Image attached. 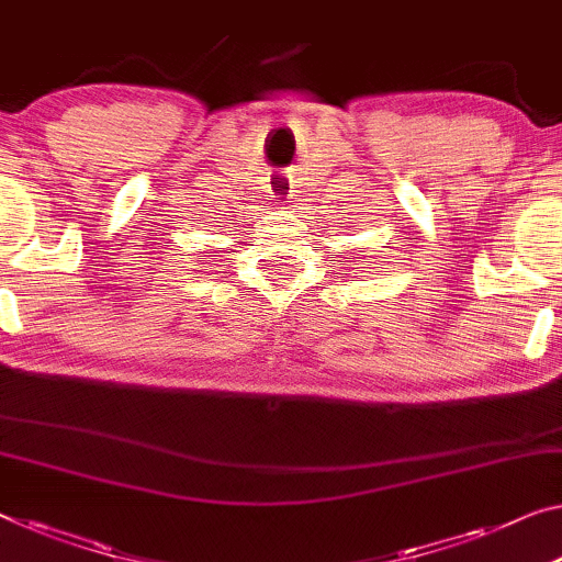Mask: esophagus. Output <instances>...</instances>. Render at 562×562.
<instances>
[{
    "mask_svg": "<svg viewBox=\"0 0 562 562\" xmlns=\"http://www.w3.org/2000/svg\"><path fill=\"white\" fill-rule=\"evenodd\" d=\"M269 198L271 201H276L279 205H286V203H291V180H286V178H273L271 180V186H269Z\"/></svg>",
    "mask_w": 562,
    "mask_h": 562,
    "instance_id": "1",
    "label": "esophagus"
}]
</instances>
